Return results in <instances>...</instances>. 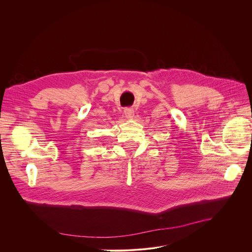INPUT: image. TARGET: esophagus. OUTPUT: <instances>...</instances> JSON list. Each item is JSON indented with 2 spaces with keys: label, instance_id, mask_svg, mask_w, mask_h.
<instances>
[{
  "label": "esophagus",
  "instance_id": "1",
  "mask_svg": "<svg viewBox=\"0 0 252 252\" xmlns=\"http://www.w3.org/2000/svg\"><path fill=\"white\" fill-rule=\"evenodd\" d=\"M125 115L127 119H131L134 117V110L131 108H126L125 109Z\"/></svg>",
  "mask_w": 252,
  "mask_h": 252
}]
</instances>
